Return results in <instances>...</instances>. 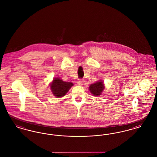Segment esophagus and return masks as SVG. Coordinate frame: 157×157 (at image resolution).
<instances>
[{"label": "esophagus", "instance_id": "34e87169", "mask_svg": "<svg viewBox=\"0 0 157 157\" xmlns=\"http://www.w3.org/2000/svg\"><path fill=\"white\" fill-rule=\"evenodd\" d=\"M83 82H84L83 81H82L81 79H79V80L78 81L77 84H78V85H79V86H81V85H82L83 84Z\"/></svg>", "mask_w": 157, "mask_h": 157}]
</instances>
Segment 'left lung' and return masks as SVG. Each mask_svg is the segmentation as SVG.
I'll return each instance as SVG.
<instances>
[{"mask_svg":"<svg viewBox=\"0 0 157 157\" xmlns=\"http://www.w3.org/2000/svg\"><path fill=\"white\" fill-rule=\"evenodd\" d=\"M104 89V83L101 80L90 85L89 87L90 92L95 97H99L101 95Z\"/></svg>","mask_w":157,"mask_h":157,"instance_id":"8db88e82","label":"left lung"}]
</instances>
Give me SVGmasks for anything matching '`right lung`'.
<instances>
[{"label": "right lung", "instance_id": "1", "mask_svg": "<svg viewBox=\"0 0 157 157\" xmlns=\"http://www.w3.org/2000/svg\"><path fill=\"white\" fill-rule=\"evenodd\" d=\"M74 86L72 82L63 81L60 78H54L50 83V88L53 95L56 98L64 97L69 90Z\"/></svg>", "mask_w": 157, "mask_h": 157}]
</instances>
